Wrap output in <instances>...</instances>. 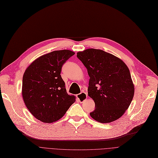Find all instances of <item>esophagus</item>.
<instances>
[{
    "label": "esophagus",
    "instance_id": "obj_1",
    "mask_svg": "<svg viewBox=\"0 0 158 158\" xmlns=\"http://www.w3.org/2000/svg\"><path fill=\"white\" fill-rule=\"evenodd\" d=\"M77 98L80 102H84L87 98V94L85 92H81V94L77 95Z\"/></svg>",
    "mask_w": 158,
    "mask_h": 158
}]
</instances>
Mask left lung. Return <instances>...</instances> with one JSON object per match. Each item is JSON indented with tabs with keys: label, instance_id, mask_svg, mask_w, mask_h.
<instances>
[{
	"label": "left lung",
	"instance_id": "obj_1",
	"mask_svg": "<svg viewBox=\"0 0 158 158\" xmlns=\"http://www.w3.org/2000/svg\"><path fill=\"white\" fill-rule=\"evenodd\" d=\"M77 57L87 69L89 76L88 96L95 108L89 114L101 123L120 118L133 98L135 86L127 66L122 60L102 50L88 48Z\"/></svg>",
	"mask_w": 158,
	"mask_h": 158
}]
</instances>
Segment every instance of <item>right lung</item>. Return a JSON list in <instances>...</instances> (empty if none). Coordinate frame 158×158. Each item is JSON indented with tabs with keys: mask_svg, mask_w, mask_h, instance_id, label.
I'll use <instances>...</instances> for the list:
<instances>
[{
	"mask_svg": "<svg viewBox=\"0 0 158 158\" xmlns=\"http://www.w3.org/2000/svg\"><path fill=\"white\" fill-rule=\"evenodd\" d=\"M75 54L70 50L55 51L37 58L24 72L22 94L27 108L44 123L61 118L76 97L66 92L61 78L63 64Z\"/></svg>",
	"mask_w": 158,
	"mask_h": 158,
	"instance_id": "right-lung-1",
	"label": "right lung"
}]
</instances>
